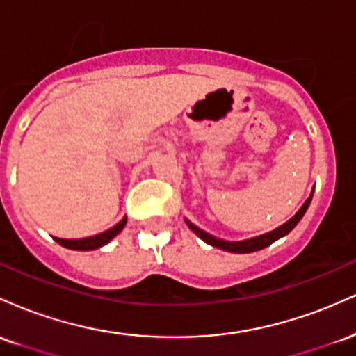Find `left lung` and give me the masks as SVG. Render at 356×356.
<instances>
[{
    "mask_svg": "<svg viewBox=\"0 0 356 356\" xmlns=\"http://www.w3.org/2000/svg\"><path fill=\"white\" fill-rule=\"evenodd\" d=\"M313 192H314V187H313L312 194H309V197L306 199L303 206H301L300 209H298V212H296L295 216H293L291 219L286 220L284 224H281V226L276 227V229H273V231H269V232H264V234L256 236V238H249V239H243V241H226V239L216 238V236L209 234V232L202 231L201 227L194 226V224H192L189 219H184V220H186L187 227H189V229L194 232V234H197L199 238L204 241V243L209 244V246L222 249V251L238 252V254H246V252H254V251H259V249L268 248L269 244H273V243H275V241L284 238V236L288 234V232L291 231L293 227H295L296 224L300 222L301 218H303V216H305V212H306V209H308L309 202H312Z\"/></svg>",
    "mask_w": 356,
    "mask_h": 356,
    "instance_id": "8db88e82",
    "label": "left lung"
}]
</instances>
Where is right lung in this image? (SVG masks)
I'll return each mask as SVG.
<instances>
[{
  "label": "right lung",
  "instance_id": "right-lung-1",
  "mask_svg": "<svg viewBox=\"0 0 356 356\" xmlns=\"http://www.w3.org/2000/svg\"><path fill=\"white\" fill-rule=\"evenodd\" d=\"M127 224V218H124L120 222H117L115 226L110 227V229L100 232V234L90 236V238H81V239H61V238H55L56 243L60 246L73 249V251H92V249H99L105 244L110 243L115 236L125 227Z\"/></svg>",
  "mask_w": 356,
  "mask_h": 356
}]
</instances>
